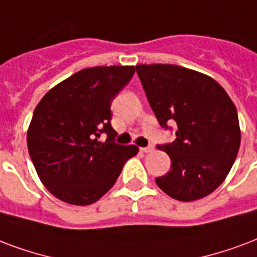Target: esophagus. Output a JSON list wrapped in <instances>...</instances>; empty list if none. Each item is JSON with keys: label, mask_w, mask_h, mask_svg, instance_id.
<instances>
[{"label": "esophagus", "mask_w": 257, "mask_h": 257, "mask_svg": "<svg viewBox=\"0 0 257 257\" xmlns=\"http://www.w3.org/2000/svg\"><path fill=\"white\" fill-rule=\"evenodd\" d=\"M140 151H142V152H144V154H148V152H152V151H154V147L152 146L143 147V148H140Z\"/></svg>", "instance_id": "1"}]
</instances>
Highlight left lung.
Wrapping results in <instances>:
<instances>
[{"label":"left lung","mask_w":257,"mask_h":257,"mask_svg":"<svg viewBox=\"0 0 257 257\" xmlns=\"http://www.w3.org/2000/svg\"><path fill=\"white\" fill-rule=\"evenodd\" d=\"M136 72L160 126H178L174 142L156 146L171 159L156 185L183 202L206 197L224 182L240 148L234 103L213 78L190 68L139 64Z\"/></svg>","instance_id":"8db88e82"}]
</instances>
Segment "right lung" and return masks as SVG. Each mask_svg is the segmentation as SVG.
Wrapping results in <instances>:
<instances>
[{
    "label": "right lung",
    "instance_id": "right-lung-1",
    "mask_svg": "<svg viewBox=\"0 0 257 257\" xmlns=\"http://www.w3.org/2000/svg\"><path fill=\"white\" fill-rule=\"evenodd\" d=\"M133 66L91 67L75 72L42 98L29 125V156L43 185L71 205H90L106 194L137 154L114 143L113 98L131 81ZM105 133L107 142H97Z\"/></svg>",
    "mask_w": 257,
    "mask_h": 257
}]
</instances>
